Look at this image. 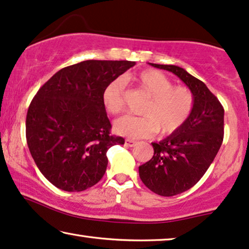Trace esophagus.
I'll list each match as a JSON object with an SVG mask.
<instances>
[{
  "mask_svg": "<svg viewBox=\"0 0 249 249\" xmlns=\"http://www.w3.org/2000/svg\"><path fill=\"white\" fill-rule=\"evenodd\" d=\"M125 144H126L127 147H134V145L137 144V142L134 140H131V139H126V140H125Z\"/></svg>",
  "mask_w": 249,
  "mask_h": 249,
  "instance_id": "34e87169",
  "label": "esophagus"
}]
</instances>
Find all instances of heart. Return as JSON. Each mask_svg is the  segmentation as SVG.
Instances as JSON below:
<instances>
[{"label": "heart", "mask_w": 249, "mask_h": 249, "mask_svg": "<svg viewBox=\"0 0 249 249\" xmlns=\"http://www.w3.org/2000/svg\"><path fill=\"white\" fill-rule=\"evenodd\" d=\"M141 91L149 98L142 108L141 117L124 116L114 123V131L123 137L132 139L148 138L159 131L167 135L183 126L192 114L195 98L184 86H174L173 82L163 72L148 69L134 78ZM125 83L117 78L106 86L102 104L110 115L124 110Z\"/></svg>", "instance_id": "1"}]
</instances>
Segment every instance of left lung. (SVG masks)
<instances>
[{
    "label": "left lung",
    "instance_id": "8db88e82",
    "mask_svg": "<svg viewBox=\"0 0 249 249\" xmlns=\"http://www.w3.org/2000/svg\"><path fill=\"white\" fill-rule=\"evenodd\" d=\"M177 75L195 98L192 114L180 130L152 142L154 156L139 166L147 188L171 197L189 190L206 173L220 150L224 133V109L200 79L174 65L149 64Z\"/></svg>",
    "mask_w": 249,
    "mask_h": 249
}]
</instances>
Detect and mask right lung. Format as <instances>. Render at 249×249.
<instances>
[{"label":"right lung","instance_id":"1","mask_svg":"<svg viewBox=\"0 0 249 249\" xmlns=\"http://www.w3.org/2000/svg\"><path fill=\"white\" fill-rule=\"evenodd\" d=\"M134 65L85 60L60 69L37 91L26 117V139L35 164L53 185L78 192L104 177L108 149L124 144V139L110 135L102 93Z\"/></svg>","mask_w":249,"mask_h":249}]
</instances>
